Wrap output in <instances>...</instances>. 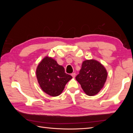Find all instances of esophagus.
Segmentation results:
<instances>
[{"label":"esophagus","instance_id":"obj_1","mask_svg":"<svg viewBox=\"0 0 133 133\" xmlns=\"http://www.w3.org/2000/svg\"><path fill=\"white\" fill-rule=\"evenodd\" d=\"M75 75H76V74H75V72L74 73H72V74H71V76H72L73 78H75Z\"/></svg>","mask_w":133,"mask_h":133}]
</instances>
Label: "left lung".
I'll use <instances>...</instances> for the list:
<instances>
[{
  "label": "left lung",
  "instance_id": "1",
  "mask_svg": "<svg viewBox=\"0 0 133 133\" xmlns=\"http://www.w3.org/2000/svg\"><path fill=\"white\" fill-rule=\"evenodd\" d=\"M107 77V72L103 65L91 59L83 62L79 74L75 79L87 95L93 96L103 88Z\"/></svg>",
  "mask_w": 133,
  "mask_h": 133
}]
</instances>
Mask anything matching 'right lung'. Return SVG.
<instances>
[{
	"label": "right lung",
	"instance_id": "obj_1",
	"mask_svg": "<svg viewBox=\"0 0 133 133\" xmlns=\"http://www.w3.org/2000/svg\"><path fill=\"white\" fill-rule=\"evenodd\" d=\"M36 75L42 90L52 97L60 95L66 83L72 78L65 72L63 66L49 56H46L39 63Z\"/></svg>",
	"mask_w": 133,
	"mask_h": 133
}]
</instances>
